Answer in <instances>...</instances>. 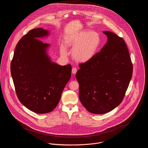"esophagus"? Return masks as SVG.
<instances>
[{
	"label": "esophagus",
	"mask_w": 148,
	"mask_h": 148,
	"mask_svg": "<svg viewBox=\"0 0 148 148\" xmlns=\"http://www.w3.org/2000/svg\"><path fill=\"white\" fill-rule=\"evenodd\" d=\"M77 68H75V67L72 68V73L73 74H75V73L77 72Z\"/></svg>",
	"instance_id": "esophagus-1"
}]
</instances>
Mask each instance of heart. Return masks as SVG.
Returning a JSON list of instances; mask_svg holds the SVG:
<instances>
[{
    "instance_id": "b5f03b06",
    "label": "heart",
    "mask_w": 148,
    "mask_h": 148,
    "mask_svg": "<svg viewBox=\"0 0 148 148\" xmlns=\"http://www.w3.org/2000/svg\"><path fill=\"white\" fill-rule=\"evenodd\" d=\"M66 44L72 49L73 59L79 63H86L91 60L97 53L101 44L99 34L90 30H83L69 36L66 40ZM61 54L68 55L66 47L60 48Z\"/></svg>"
}]
</instances>
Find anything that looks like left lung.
Wrapping results in <instances>:
<instances>
[{
  "label": "left lung",
  "instance_id": "1",
  "mask_svg": "<svg viewBox=\"0 0 148 148\" xmlns=\"http://www.w3.org/2000/svg\"><path fill=\"white\" fill-rule=\"evenodd\" d=\"M103 33L107 42L91 60L79 65L76 75L82 104L89 112L99 114L120 104L133 73L124 39L112 32Z\"/></svg>",
  "mask_w": 148,
  "mask_h": 148
}]
</instances>
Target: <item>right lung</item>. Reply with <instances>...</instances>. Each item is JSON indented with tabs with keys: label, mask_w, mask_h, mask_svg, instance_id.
I'll use <instances>...</instances> for the list:
<instances>
[{
	"label": "right lung",
	"mask_w": 148,
	"mask_h": 148,
	"mask_svg": "<svg viewBox=\"0 0 148 148\" xmlns=\"http://www.w3.org/2000/svg\"><path fill=\"white\" fill-rule=\"evenodd\" d=\"M49 34L42 28L29 31L18 42L11 63L19 101L29 110L40 114L56 107L71 76V65L52 62L47 54L50 45L38 39Z\"/></svg>",
	"instance_id": "1"
}]
</instances>
